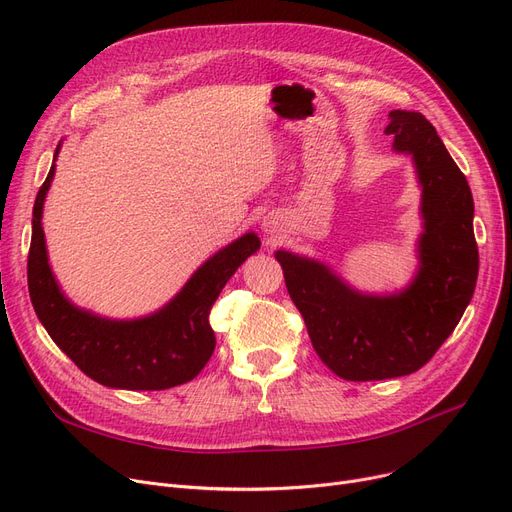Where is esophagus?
Returning a JSON list of instances; mask_svg holds the SVG:
<instances>
[{
  "label": "esophagus",
  "mask_w": 512,
  "mask_h": 512,
  "mask_svg": "<svg viewBox=\"0 0 512 512\" xmlns=\"http://www.w3.org/2000/svg\"><path fill=\"white\" fill-rule=\"evenodd\" d=\"M263 226H265V230H267V228H272V226H270V222H267V220L263 222Z\"/></svg>",
  "instance_id": "obj_1"
}]
</instances>
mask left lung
Wrapping results in <instances>:
<instances>
[{
  "label": "left lung",
  "mask_w": 512,
  "mask_h": 512,
  "mask_svg": "<svg viewBox=\"0 0 512 512\" xmlns=\"http://www.w3.org/2000/svg\"><path fill=\"white\" fill-rule=\"evenodd\" d=\"M386 134L413 155L421 184V267L407 290L369 297L324 263L278 251L292 303L319 359L351 382L388 380L421 369L459 324L477 282L473 197L436 128L423 114L390 112Z\"/></svg>",
  "instance_id": "obj_1"
}]
</instances>
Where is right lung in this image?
Masks as SVG:
<instances>
[{"label": "right lung", "instance_id": "1", "mask_svg": "<svg viewBox=\"0 0 512 512\" xmlns=\"http://www.w3.org/2000/svg\"><path fill=\"white\" fill-rule=\"evenodd\" d=\"M58 151L60 145L56 157ZM53 172L56 166H51L35 199L26 263L31 301L51 340L80 371L107 388L166 390L197 378L215 348L209 326L211 305L238 265L259 249V238L249 232L215 253L157 313L132 321L105 319L74 307L47 263L41 215Z\"/></svg>", "mask_w": 512, "mask_h": 512}]
</instances>
